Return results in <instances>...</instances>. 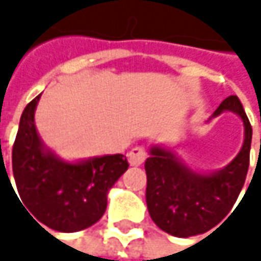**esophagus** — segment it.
<instances>
[{
	"label": "esophagus",
	"mask_w": 261,
	"mask_h": 261,
	"mask_svg": "<svg viewBox=\"0 0 261 261\" xmlns=\"http://www.w3.org/2000/svg\"><path fill=\"white\" fill-rule=\"evenodd\" d=\"M146 157H148V154H146L145 148H142V146H136L128 152V162L131 166H140L146 160Z\"/></svg>",
	"instance_id": "34e87169"
}]
</instances>
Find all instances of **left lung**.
Wrapping results in <instances>:
<instances>
[{
	"instance_id": "left-lung-1",
	"label": "left lung",
	"mask_w": 261,
	"mask_h": 261,
	"mask_svg": "<svg viewBox=\"0 0 261 261\" xmlns=\"http://www.w3.org/2000/svg\"><path fill=\"white\" fill-rule=\"evenodd\" d=\"M234 112L243 121L245 139L234 160L224 169L201 174L189 169L171 151L152 146L145 162L146 205L151 219L168 234L190 237L216 227L233 208L249 166L252 128L236 95L225 98L213 116Z\"/></svg>"
}]
</instances>
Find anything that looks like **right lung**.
I'll return each mask as SVG.
<instances>
[{
  "label": "right lung",
  "instance_id": "1",
  "mask_svg": "<svg viewBox=\"0 0 261 261\" xmlns=\"http://www.w3.org/2000/svg\"><path fill=\"white\" fill-rule=\"evenodd\" d=\"M39 98L24 109L12 151L18 193L40 227L63 233L89 228L104 215L107 193L128 169V162L122 154L75 163L59 159L45 148L34 125Z\"/></svg>",
  "mask_w": 261,
  "mask_h": 261
}]
</instances>
